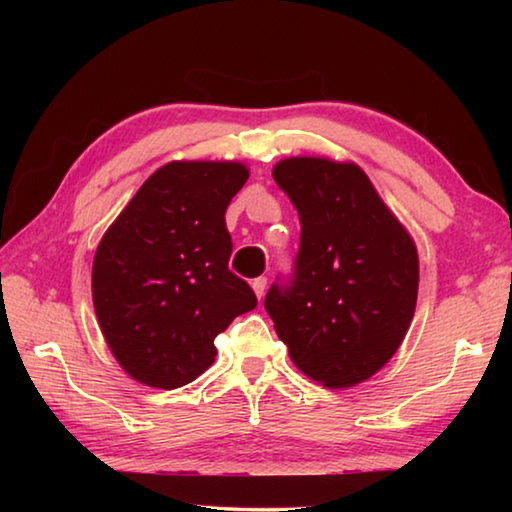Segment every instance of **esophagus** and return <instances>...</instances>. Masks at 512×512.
<instances>
[{"mask_svg": "<svg viewBox=\"0 0 512 512\" xmlns=\"http://www.w3.org/2000/svg\"><path fill=\"white\" fill-rule=\"evenodd\" d=\"M250 284H253V291L257 293V298L262 300L264 293H266V277H255V280Z\"/></svg>", "mask_w": 512, "mask_h": 512, "instance_id": "esophagus-1", "label": "esophagus"}]
</instances>
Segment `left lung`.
<instances>
[{
  "label": "left lung",
  "instance_id": "1",
  "mask_svg": "<svg viewBox=\"0 0 512 512\" xmlns=\"http://www.w3.org/2000/svg\"><path fill=\"white\" fill-rule=\"evenodd\" d=\"M273 178L300 216L293 273L264 307L291 361L323 386L368 379L393 357L418 300V253L357 164L289 158Z\"/></svg>",
  "mask_w": 512,
  "mask_h": 512
}]
</instances>
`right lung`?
<instances>
[{
    "instance_id": "add662e5",
    "label": "right lung",
    "mask_w": 512,
    "mask_h": 512,
    "mask_svg": "<svg viewBox=\"0 0 512 512\" xmlns=\"http://www.w3.org/2000/svg\"><path fill=\"white\" fill-rule=\"evenodd\" d=\"M246 180L237 162L164 164L101 239L94 311L119 366L146 386L171 391L203 375L216 336L257 307L228 268L225 210Z\"/></svg>"
}]
</instances>
